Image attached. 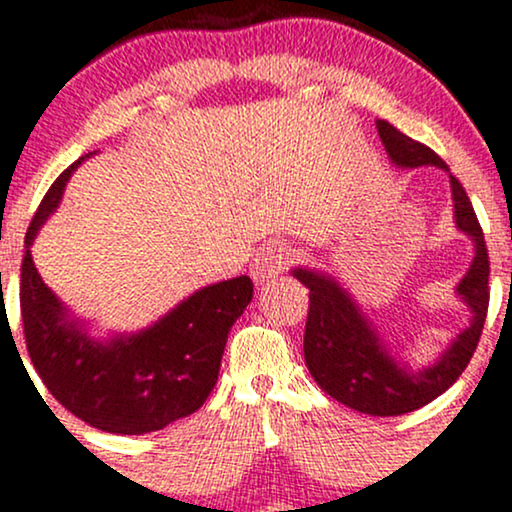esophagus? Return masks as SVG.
Listing matches in <instances>:
<instances>
[{"mask_svg": "<svg viewBox=\"0 0 512 512\" xmlns=\"http://www.w3.org/2000/svg\"><path fill=\"white\" fill-rule=\"evenodd\" d=\"M289 257L291 252L281 248V245H267V248L257 252L255 262H252V279H255L257 284H264V281L272 279V276L281 274L286 269V264H289Z\"/></svg>", "mask_w": 512, "mask_h": 512, "instance_id": "esophagus-1", "label": "esophagus"}]
</instances>
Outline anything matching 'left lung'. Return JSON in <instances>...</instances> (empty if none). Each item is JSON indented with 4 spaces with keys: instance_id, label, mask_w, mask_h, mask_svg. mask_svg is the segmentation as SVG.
<instances>
[{
    "instance_id": "8db88e82",
    "label": "left lung",
    "mask_w": 512,
    "mask_h": 512,
    "mask_svg": "<svg viewBox=\"0 0 512 512\" xmlns=\"http://www.w3.org/2000/svg\"><path fill=\"white\" fill-rule=\"evenodd\" d=\"M375 127L392 166L404 170L433 166L448 173L455 228L474 243L472 264L455 286V296L469 308V325L438 358L411 368L392 354L383 334L363 313L356 298L339 284L337 276L315 267H293L291 274L310 289L303 354L315 383L337 402L361 414L399 416L443 395L467 368L489 310V252L472 202L443 158L409 139L390 122L378 120Z\"/></svg>"
}]
</instances>
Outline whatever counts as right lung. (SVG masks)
I'll list each match as a JSON object with an SVG mask.
<instances>
[{
	"label": "right lung",
	"mask_w": 512,
	"mask_h": 512,
	"mask_svg": "<svg viewBox=\"0 0 512 512\" xmlns=\"http://www.w3.org/2000/svg\"><path fill=\"white\" fill-rule=\"evenodd\" d=\"M81 156L52 182L26 233L21 317L31 356L50 395L88 426L120 436L161 431L207 402L233 322L252 301L250 276L209 284L139 332L96 337L40 279L31 248L60 207Z\"/></svg>",
	"instance_id": "right-lung-1"
}]
</instances>
